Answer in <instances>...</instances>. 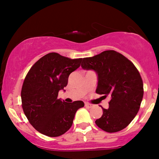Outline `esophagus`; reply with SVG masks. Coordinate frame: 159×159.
<instances>
[{
  "label": "esophagus",
  "mask_w": 159,
  "mask_h": 159,
  "mask_svg": "<svg viewBox=\"0 0 159 159\" xmlns=\"http://www.w3.org/2000/svg\"><path fill=\"white\" fill-rule=\"evenodd\" d=\"M85 106L87 107H93V105H92V104L85 102Z\"/></svg>",
  "instance_id": "obj_1"
}]
</instances>
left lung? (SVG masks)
Listing matches in <instances>:
<instances>
[{"mask_svg": "<svg viewBox=\"0 0 159 159\" xmlns=\"http://www.w3.org/2000/svg\"><path fill=\"white\" fill-rule=\"evenodd\" d=\"M81 67L97 74L96 93L111 97L109 107H102V116L95 123L109 133L123 130L138 114L143 99V81L138 69L123 54L113 50L84 58Z\"/></svg>", "mask_w": 159, "mask_h": 159, "instance_id": "1", "label": "left lung"}]
</instances>
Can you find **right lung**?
Listing matches in <instances>:
<instances>
[{
	"label": "right lung",
	"instance_id": "1",
	"mask_svg": "<svg viewBox=\"0 0 159 159\" xmlns=\"http://www.w3.org/2000/svg\"><path fill=\"white\" fill-rule=\"evenodd\" d=\"M81 61L82 58L72 60L49 53L36 62L27 74L21 93L22 108L30 123L41 134H63L72 126L76 111L84 106L82 101L67 103L57 98L58 92L66 87L69 75Z\"/></svg>",
	"mask_w": 159,
	"mask_h": 159
}]
</instances>
